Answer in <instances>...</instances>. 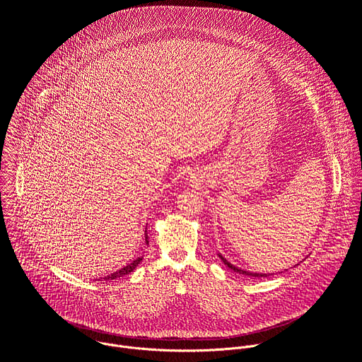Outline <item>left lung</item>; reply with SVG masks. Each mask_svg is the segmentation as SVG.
<instances>
[{
    "label": "left lung",
    "mask_w": 362,
    "mask_h": 362,
    "mask_svg": "<svg viewBox=\"0 0 362 362\" xmlns=\"http://www.w3.org/2000/svg\"><path fill=\"white\" fill-rule=\"evenodd\" d=\"M218 257L221 258V261L224 262V265H227L231 271H234V272H238V274H243V275H245V276H252V278H267V276H271V275H274V274H259V272H250V271H245V269H241V268H238V267H235V265H233L231 262H228V259H226L221 254H218ZM286 271V269H285ZM279 274H282V272H279Z\"/></svg>",
    "instance_id": "obj_1"
}]
</instances>
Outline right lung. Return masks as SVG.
<instances>
[{
    "label": "right lung",
    "mask_w": 362,
    "mask_h": 362,
    "mask_svg": "<svg viewBox=\"0 0 362 362\" xmlns=\"http://www.w3.org/2000/svg\"><path fill=\"white\" fill-rule=\"evenodd\" d=\"M148 226V224H146ZM145 244L148 245L149 244V241H148V235H146V227H145ZM142 258H144V255H141V257H138L136 259H134L131 264H128V265H125V267H122V268H119V269H117L115 272H112V274H110V275H107V276H101V278H98L97 281H110V279H117V278H121V276H125V275H128V274H131V272H134V269L142 262Z\"/></svg>",
    "instance_id": "obj_1"
}]
</instances>
